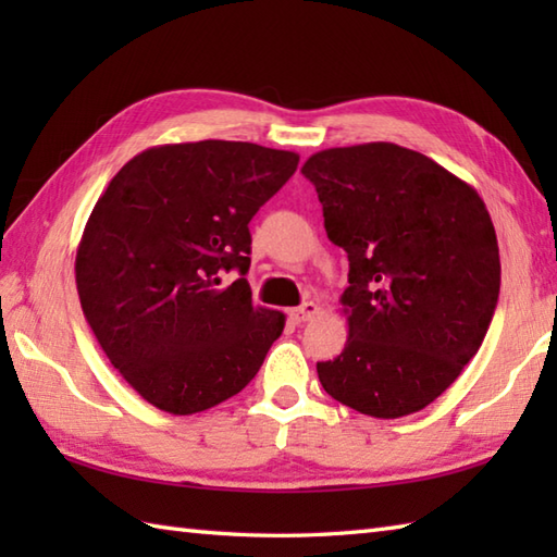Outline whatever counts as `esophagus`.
Masks as SVG:
<instances>
[{
    "mask_svg": "<svg viewBox=\"0 0 557 557\" xmlns=\"http://www.w3.org/2000/svg\"><path fill=\"white\" fill-rule=\"evenodd\" d=\"M318 315V304L315 301H304L301 306H297V309H292L289 311V318L297 325H304V323H309L311 318H315Z\"/></svg>",
    "mask_w": 557,
    "mask_h": 557,
    "instance_id": "esophagus-1",
    "label": "esophagus"
}]
</instances>
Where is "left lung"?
<instances>
[{"label": "left lung", "mask_w": 557, "mask_h": 557, "mask_svg": "<svg viewBox=\"0 0 557 557\" xmlns=\"http://www.w3.org/2000/svg\"><path fill=\"white\" fill-rule=\"evenodd\" d=\"M301 174L349 258V337L337 359L318 361L321 385L375 419L421 411L474 359L498 304L486 203L431 158L383 140L315 152Z\"/></svg>", "instance_id": "1"}]
</instances>
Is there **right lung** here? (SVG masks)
I'll use <instances>...</instances> for the list:
<instances>
[{"label":"right lung","mask_w":557,"mask_h":557,"mask_svg":"<svg viewBox=\"0 0 557 557\" xmlns=\"http://www.w3.org/2000/svg\"><path fill=\"white\" fill-rule=\"evenodd\" d=\"M299 156L242 140L148 148L114 174L76 251L83 315L136 393L188 417L253 381L285 313L246 282L260 206ZM240 272L232 286L224 271Z\"/></svg>","instance_id":"obj_1"}]
</instances>
